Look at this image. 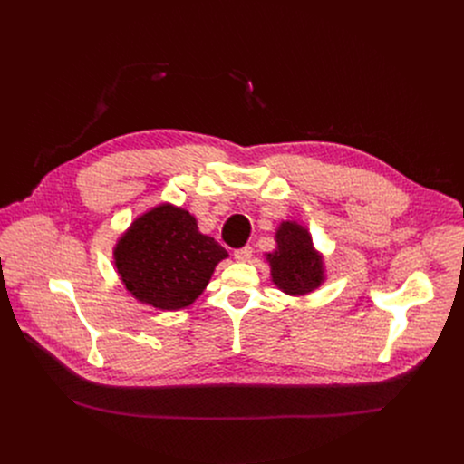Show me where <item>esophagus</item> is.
Returning <instances> with one entry per match:
<instances>
[{
    "mask_svg": "<svg viewBox=\"0 0 464 464\" xmlns=\"http://www.w3.org/2000/svg\"><path fill=\"white\" fill-rule=\"evenodd\" d=\"M233 255H235V258H237L238 262H247V260L251 258V255H253V247H249V246L238 247V249L233 251Z\"/></svg>",
    "mask_w": 464,
    "mask_h": 464,
    "instance_id": "obj_1",
    "label": "esophagus"
}]
</instances>
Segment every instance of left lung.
<instances>
[{
	"mask_svg": "<svg viewBox=\"0 0 464 464\" xmlns=\"http://www.w3.org/2000/svg\"><path fill=\"white\" fill-rule=\"evenodd\" d=\"M276 242V251L266 253L276 286L288 295H304L319 288L324 281L323 256L315 251L308 229L297 222H283Z\"/></svg>",
	"mask_w": 464,
	"mask_h": 464,
	"instance_id": "left-lung-1",
	"label": "left lung"
}]
</instances>
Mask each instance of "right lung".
<instances>
[{"mask_svg": "<svg viewBox=\"0 0 464 464\" xmlns=\"http://www.w3.org/2000/svg\"><path fill=\"white\" fill-rule=\"evenodd\" d=\"M227 251L198 231L181 208L161 204L138 217L113 247L117 274L138 301L158 310L190 306Z\"/></svg>", "mask_w": 464, "mask_h": 464, "instance_id": "add662e5", "label": "right lung"}]
</instances>
